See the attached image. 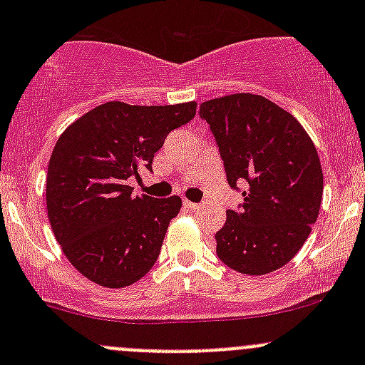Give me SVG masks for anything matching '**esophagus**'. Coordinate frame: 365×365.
Masks as SVG:
<instances>
[{
    "instance_id": "esophagus-1",
    "label": "esophagus",
    "mask_w": 365,
    "mask_h": 365,
    "mask_svg": "<svg viewBox=\"0 0 365 365\" xmlns=\"http://www.w3.org/2000/svg\"><path fill=\"white\" fill-rule=\"evenodd\" d=\"M183 205H185V208H189V210H197L200 208L201 205H197V203H192V201H183Z\"/></svg>"
}]
</instances>
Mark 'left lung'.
Masks as SVG:
<instances>
[{
  "mask_svg": "<svg viewBox=\"0 0 365 365\" xmlns=\"http://www.w3.org/2000/svg\"><path fill=\"white\" fill-rule=\"evenodd\" d=\"M226 168L227 183H247L240 210H227L217 256L245 275L279 270L311 235L323 196L318 152L300 121L275 102L233 93L200 106Z\"/></svg>",
  "mask_w": 365,
  "mask_h": 365,
  "instance_id": "1",
  "label": "left lung"
}]
</instances>
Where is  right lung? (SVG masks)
<instances>
[{
    "instance_id": "right-lung-1",
    "label": "right lung",
    "mask_w": 365,
    "mask_h": 365,
    "mask_svg": "<svg viewBox=\"0 0 365 365\" xmlns=\"http://www.w3.org/2000/svg\"><path fill=\"white\" fill-rule=\"evenodd\" d=\"M196 108L106 102L58 138L47 165V215L67 259L95 284L125 288L155 264L182 197L134 196L127 180L152 169L165 135L189 123Z\"/></svg>"
}]
</instances>
